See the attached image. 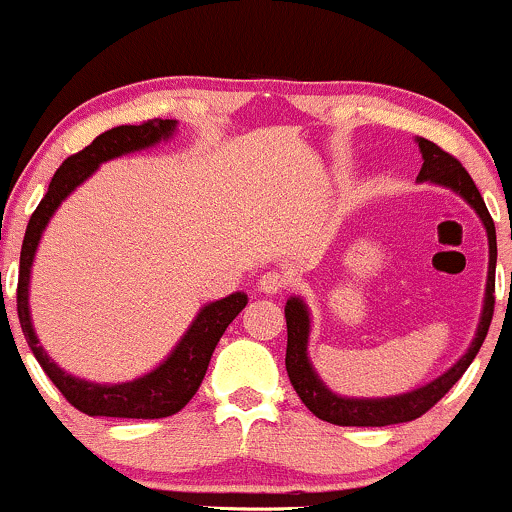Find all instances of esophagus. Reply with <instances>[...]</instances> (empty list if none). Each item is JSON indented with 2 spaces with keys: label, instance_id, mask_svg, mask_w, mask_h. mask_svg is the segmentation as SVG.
<instances>
[{
  "label": "esophagus",
  "instance_id": "34e87169",
  "mask_svg": "<svg viewBox=\"0 0 512 512\" xmlns=\"http://www.w3.org/2000/svg\"><path fill=\"white\" fill-rule=\"evenodd\" d=\"M286 286H289V276L284 272H276V269H272V272H264L260 279H257V291L260 293H279L284 291Z\"/></svg>",
  "mask_w": 512,
  "mask_h": 512
}]
</instances>
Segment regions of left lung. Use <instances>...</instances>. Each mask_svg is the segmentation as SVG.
Returning <instances> with one entry per match:
<instances>
[{
  "instance_id": "1",
  "label": "left lung",
  "mask_w": 512,
  "mask_h": 512,
  "mask_svg": "<svg viewBox=\"0 0 512 512\" xmlns=\"http://www.w3.org/2000/svg\"><path fill=\"white\" fill-rule=\"evenodd\" d=\"M419 144L424 166L419 170V182H433V185L448 187V190L460 195L469 204L484 223L486 238H489V276H486V293H484V308H481L479 327L474 334L472 344L460 356V361L452 363L443 375H438L431 383L416 387V390L404 392V395L392 397H342L332 392L330 387L322 383L308 356V339H310V310L301 296H291L286 301V330H289V342H286V373L293 390L298 392L301 402L308 407L317 419L330 421L337 426H390L404 424V421L419 419L426 414L433 404L438 402L445 392L450 390L457 380L462 378L464 370L479 354L481 344H484L486 332H489L491 317H493V291H496V226L486 209L484 199H481L477 185L469 178L467 170L455 156L443 151L440 146L428 142L424 137H416Z\"/></svg>"
}]
</instances>
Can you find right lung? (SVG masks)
I'll use <instances>...</instances> for the list:
<instances>
[{"instance_id":"right-lung-1","label":"right lung","mask_w":512,"mask_h":512,"mask_svg":"<svg viewBox=\"0 0 512 512\" xmlns=\"http://www.w3.org/2000/svg\"><path fill=\"white\" fill-rule=\"evenodd\" d=\"M178 122L175 120H149L144 125H120L103 132L93 139L79 154L69 156L67 161L52 175V182L40 199L38 209L28 221L26 236L21 245V269H19V291H16V305H19V322L23 337L31 346L33 356L43 366L48 378L57 390L67 397V402L84 411L88 416H117V419H163L175 414L195 397L207 373L211 354L226 332V327L236 320L240 310L248 305V296L243 291L231 293L221 301L207 303L187 332L182 334L175 349L163 358L149 373L127 383H91V380L76 378L57 366L40 346L38 334L33 330L31 305H28V289H31V269L35 252H38L40 238L48 228L60 204L67 199L81 182H86L101 168V163L113 158L134 154V151L151 149V146L168 142L175 134Z\"/></svg>"}]
</instances>
